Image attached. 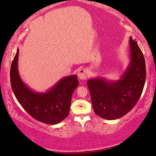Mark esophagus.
Masks as SVG:
<instances>
[{
  "mask_svg": "<svg viewBox=\"0 0 156 156\" xmlns=\"http://www.w3.org/2000/svg\"><path fill=\"white\" fill-rule=\"evenodd\" d=\"M78 76L80 80H86L89 76V70L87 69H80L78 73Z\"/></svg>",
  "mask_w": 156,
  "mask_h": 156,
  "instance_id": "34e87169",
  "label": "esophagus"
}]
</instances>
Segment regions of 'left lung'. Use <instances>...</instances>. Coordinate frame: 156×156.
Masks as SVG:
<instances>
[{"label": "left lung", "instance_id": "8db88e82", "mask_svg": "<svg viewBox=\"0 0 156 156\" xmlns=\"http://www.w3.org/2000/svg\"><path fill=\"white\" fill-rule=\"evenodd\" d=\"M129 48V63L119 80L98 77L87 81L94 112L105 119H117L126 115L142 94L146 80L145 58L132 37Z\"/></svg>", "mask_w": 156, "mask_h": 156}]
</instances>
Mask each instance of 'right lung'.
Returning a JSON list of instances; mask_svg holds the SVG:
<instances>
[{
  "label": "right lung",
  "mask_w": 156,
  "mask_h": 156,
  "mask_svg": "<svg viewBox=\"0 0 156 156\" xmlns=\"http://www.w3.org/2000/svg\"><path fill=\"white\" fill-rule=\"evenodd\" d=\"M18 55L17 49L10 70L11 85L17 100L36 120L50 125L60 123L69 115L72 94L79 84L77 76L61 78L45 93L34 91L20 76Z\"/></svg>",
  "instance_id": "right-lung-1"
}]
</instances>
